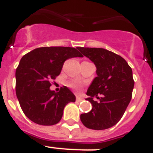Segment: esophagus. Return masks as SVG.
Masks as SVG:
<instances>
[{"instance_id": "obj_1", "label": "esophagus", "mask_w": 153, "mask_h": 153, "mask_svg": "<svg viewBox=\"0 0 153 153\" xmlns=\"http://www.w3.org/2000/svg\"><path fill=\"white\" fill-rule=\"evenodd\" d=\"M76 102H81L82 100H83V98H81V97H79V96H76Z\"/></svg>"}]
</instances>
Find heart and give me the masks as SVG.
<instances>
[{"label": "heart", "mask_w": 153, "mask_h": 153, "mask_svg": "<svg viewBox=\"0 0 153 153\" xmlns=\"http://www.w3.org/2000/svg\"><path fill=\"white\" fill-rule=\"evenodd\" d=\"M69 85V87L74 88V89H76V90L79 91V89H80V86H79V84H77V83H70Z\"/></svg>", "instance_id": "obj_1"}]
</instances>
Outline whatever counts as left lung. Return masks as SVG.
<instances>
[{
  "label": "left lung",
  "instance_id": "left-lung-1",
  "mask_svg": "<svg viewBox=\"0 0 153 153\" xmlns=\"http://www.w3.org/2000/svg\"><path fill=\"white\" fill-rule=\"evenodd\" d=\"M78 49L94 62L97 74L87 91L91 110L80 115V120L89 129H108L119 122L131 102L134 85L132 69L124 59L106 49ZM94 97L99 101H94Z\"/></svg>",
  "mask_w": 153,
  "mask_h": 153
}]
</instances>
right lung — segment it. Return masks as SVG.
Returning <instances> with one entry per match:
<instances>
[{
    "label": "right lung",
    "mask_w": 153,
    "mask_h": 153,
    "mask_svg": "<svg viewBox=\"0 0 153 153\" xmlns=\"http://www.w3.org/2000/svg\"><path fill=\"white\" fill-rule=\"evenodd\" d=\"M77 49L43 47L30 51L20 60L16 72V95L24 114L35 123L56 124L65 105L76 101L74 93L65 86L59 92L50 90V87L65 60L83 57Z\"/></svg>",
    "instance_id": "1"
}]
</instances>
